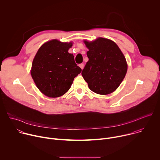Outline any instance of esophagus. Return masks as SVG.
<instances>
[{"instance_id": "34e87169", "label": "esophagus", "mask_w": 160, "mask_h": 160, "mask_svg": "<svg viewBox=\"0 0 160 160\" xmlns=\"http://www.w3.org/2000/svg\"><path fill=\"white\" fill-rule=\"evenodd\" d=\"M80 67V68L82 70H83V66H84V65H83V63H81V64H80L79 65H78Z\"/></svg>"}]
</instances>
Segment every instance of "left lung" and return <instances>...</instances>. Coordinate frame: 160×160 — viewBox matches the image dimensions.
I'll use <instances>...</instances> for the list:
<instances>
[{
    "mask_svg": "<svg viewBox=\"0 0 160 160\" xmlns=\"http://www.w3.org/2000/svg\"><path fill=\"white\" fill-rule=\"evenodd\" d=\"M84 43L88 49V61L82 70V77L94 92L101 95L112 92L127 73L124 55L115 42L107 38H98Z\"/></svg>",
    "mask_w": 160,
    "mask_h": 160,
    "instance_id": "obj_1",
    "label": "left lung"
}]
</instances>
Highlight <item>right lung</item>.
Wrapping results in <instances>:
<instances>
[{
  "label": "right lung",
  "instance_id": "obj_1",
  "mask_svg": "<svg viewBox=\"0 0 160 160\" xmlns=\"http://www.w3.org/2000/svg\"><path fill=\"white\" fill-rule=\"evenodd\" d=\"M72 43L52 40L43 43L33 61L31 75L37 87L45 96L57 98L70 89L82 72L73 54L68 52Z\"/></svg>",
  "mask_w": 160,
  "mask_h": 160
}]
</instances>
